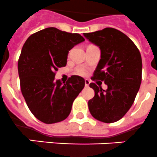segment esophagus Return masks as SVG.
<instances>
[{
    "instance_id": "obj_1",
    "label": "esophagus",
    "mask_w": 157,
    "mask_h": 157,
    "mask_svg": "<svg viewBox=\"0 0 157 157\" xmlns=\"http://www.w3.org/2000/svg\"><path fill=\"white\" fill-rule=\"evenodd\" d=\"M90 81H89V80H85V87H89V86H90Z\"/></svg>"
}]
</instances>
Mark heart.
<instances>
[{
	"mask_svg": "<svg viewBox=\"0 0 157 157\" xmlns=\"http://www.w3.org/2000/svg\"><path fill=\"white\" fill-rule=\"evenodd\" d=\"M76 73L78 75H81V76H85L86 75V70L83 67H79L77 68L76 71Z\"/></svg>",
	"mask_w": 157,
	"mask_h": 157,
	"instance_id": "1",
	"label": "heart"
}]
</instances>
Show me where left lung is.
Wrapping results in <instances>:
<instances>
[{
	"instance_id": "obj_1",
	"label": "left lung",
	"mask_w": 157,
	"mask_h": 157,
	"mask_svg": "<svg viewBox=\"0 0 157 157\" xmlns=\"http://www.w3.org/2000/svg\"><path fill=\"white\" fill-rule=\"evenodd\" d=\"M84 36L101 51V59L92 80L104 81L107 85V90H103L95 83H90L95 95L89 101V109L98 120L114 123L132 107L140 90L141 55L126 34L114 28L84 33Z\"/></svg>"
}]
</instances>
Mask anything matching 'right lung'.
I'll return each instance as SVG.
<instances>
[{
    "label": "right lung",
    "mask_w": 157,
    "mask_h": 157,
    "mask_svg": "<svg viewBox=\"0 0 157 157\" xmlns=\"http://www.w3.org/2000/svg\"><path fill=\"white\" fill-rule=\"evenodd\" d=\"M84 41L81 34L48 27L31 34L24 43L17 64L21 94L31 113L43 123L64 120L85 87L79 76L66 83L55 80V72L66 66L70 50Z\"/></svg>",
    "instance_id": "obj_1"
}]
</instances>
